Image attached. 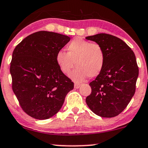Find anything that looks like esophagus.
Instances as JSON below:
<instances>
[{"label":"esophagus","mask_w":148,"mask_h":148,"mask_svg":"<svg viewBox=\"0 0 148 148\" xmlns=\"http://www.w3.org/2000/svg\"><path fill=\"white\" fill-rule=\"evenodd\" d=\"M80 86H81V84H74V87H75V88H76V89H77V88H79Z\"/></svg>","instance_id":"1"}]
</instances>
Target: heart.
Listing matches in <instances>:
<instances>
[{
	"mask_svg": "<svg viewBox=\"0 0 148 148\" xmlns=\"http://www.w3.org/2000/svg\"><path fill=\"white\" fill-rule=\"evenodd\" d=\"M66 53L58 51L56 62L65 75L69 74L75 65L77 66L71 74V77L75 82H83L88 76L95 77L103 69L105 53L99 43L76 38L66 45Z\"/></svg>",
	"mask_w": 148,
	"mask_h": 148,
	"instance_id": "1",
	"label": "heart"
}]
</instances>
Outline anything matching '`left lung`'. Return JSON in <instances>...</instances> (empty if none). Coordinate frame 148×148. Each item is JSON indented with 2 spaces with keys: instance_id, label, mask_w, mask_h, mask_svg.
<instances>
[{
  "instance_id": "left-lung-1",
  "label": "left lung",
  "mask_w": 148,
  "mask_h": 148,
  "mask_svg": "<svg viewBox=\"0 0 148 148\" xmlns=\"http://www.w3.org/2000/svg\"><path fill=\"white\" fill-rule=\"evenodd\" d=\"M86 39L99 43L105 53V66L90 83L92 92L86 102L97 116L113 118L123 112L135 95L139 75L135 55L125 42L112 34L100 33Z\"/></svg>"
}]
</instances>
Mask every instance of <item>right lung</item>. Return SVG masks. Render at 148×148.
Wrapping results in <instances>:
<instances>
[{"mask_svg": "<svg viewBox=\"0 0 148 148\" xmlns=\"http://www.w3.org/2000/svg\"><path fill=\"white\" fill-rule=\"evenodd\" d=\"M56 32L30 34L13 51L10 73L12 89L23 111L37 120L56 114L74 84L61 71L56 55L70 41Z\"/></svg>", "mask_w": 148, "mask_h": 148, "instance_id": "1", "label": "right lung"}]
</instances>
